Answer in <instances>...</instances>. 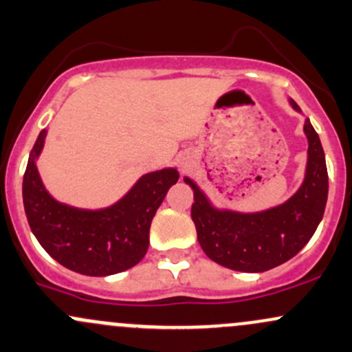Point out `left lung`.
<instances>
[{
  "mask_svg": "<svg viewBox=\"0 0 352 352\" xmlns=\"http://www.w3.org/2000/svg\"><path fill=\"white\" fill-rule=\"evenodd\" d=\"M291 105L300 111L296 102ZM307 148L306 179L287 202L257 214L217 210L188 177L194 188L192 220L204 252L217 264L241 272H264L292 258L311 241L327 202V168L314 126L304 123Z\"/></svg>",
  "mask_w": 352,
  "mask_h": 352,
  "instance_id": "1",
  "label": "left lung"
}]
</instances>
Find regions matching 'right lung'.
<instances>
[{"mask_svg": "<svg viewBox=\"0 0 352 352\" xmlns=\"http://www.w3.org/2000/svg\"><path fill=\"white\" fill-rule=\"evenodd\" d=\"M46 130L38 135L23 177L26 219L41 247L61 265L83 276H111L144 258L150 223L168 188L179 180L175 168L146 173L115 206L83 210L60 204L46 192L36 168Z\"/></svg>", "mask_w": 352, "mask_h": 352, "instance_id": "1", "label": "right lung"}]
</instances>
